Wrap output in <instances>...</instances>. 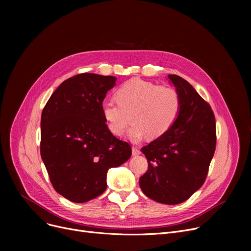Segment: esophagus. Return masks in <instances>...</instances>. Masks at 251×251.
Instances as JSON below:
<instances>
[{
    "instance_id": "obj_1",
    "label": "esophagus",
    "mask_w": 251,
    "mask_h": 251,
    "mask_svg": "<svg viewBox=\"0 0 251 251\" xmlns=\"http://www.w3.org/2000/svg\"><path fill=\"white\" fill-rule=\"evenodd\" d=\"M132 154L133 155H138L140 154V150L137 147H132Z\"/></svg>"
}]
</instances>
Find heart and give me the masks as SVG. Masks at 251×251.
<instances>
[{
    "instance_id": "heart-1",
    "label": "heart",
    "mask_w": 251,
    "mask_h": 251,
    "mask_svg": "<svg viewBox=\"0 0 251 251\" xmlns=\"http://www.w3.org/2000/svg\"><path fill=\"white\" fill-rule=\"evenodd\" d=\"M116 100H104L101 113L108 129L116 136L124 133L129 124L133 125L128 137L139 141L144 136L159 138L177 120L181 100L178 91L168 85H157L142 79H131L116 91Z\"/></svg>"
}]
</instances>
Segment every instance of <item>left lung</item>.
<instances>
[{
	"label": "left lung",
	"mask_w": 251,
	"mask_h": 251,
	"mask_svg": "<svg viewBox=\"0 0 251 251\" xmlns=\"http://www.w3.org/2000/svg\"><path fill=\"white\" fill-rule=\"evenodd\" d=\"M168 77L180 97L179 116L167 133L141 149L149 170L139 178V185L152 201L178 204L205 181L216 151V119L208 102L185 79Z\"/></svg>",
	"instance_id": "obj_1"
}]
</instances>
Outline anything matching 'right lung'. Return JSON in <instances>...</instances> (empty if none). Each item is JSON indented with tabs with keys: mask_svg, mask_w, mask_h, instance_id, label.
I'll use <instances>...</instances> for the list:
<instances>
[{
	"mask_svg": "<svg viewBox=\"0 0 251 251\" xmlns=\"http://www.w3.org/2000/svg\"><path fill=\"white\" fill-rule=\"evenodd\" d=\"M117 78L81 73L68 78L50 96L41 119V155L55 190L81 203L107 189L110 168L125 163L130 144L114 136L101 102Z\"/></svg>",
	"mask_w": 251,
	"mask_h": 251,
	"instance_id": "obj_1",
	"label": "right lung"
}]
</instances>
